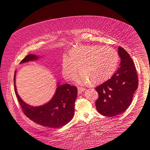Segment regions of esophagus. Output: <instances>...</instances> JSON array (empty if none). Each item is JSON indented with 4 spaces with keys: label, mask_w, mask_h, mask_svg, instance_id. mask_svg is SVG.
<instances>
[{
    "label": "esophagus",
    "mask_w": 150,
    "mask_h": 150,
    "mask_svg": "<svg viewBox=\"0 0 150 150\" xmlns=\"http://www.w3.org/2000/svg\"><path fill=\"white\" fill-rule=\"evenodd\" d=\"M85 88L84 87H78V93H82L83 92H84L85 91Z\"/></svg>",
    "instance_id": "1"
}]
</instances>
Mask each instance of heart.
Segmentation results:
<instances>
[{
	"label": "heart",
	"mask_w": 150,
	"mask_h": 150,
	"mask_svg": "<svg viewBox=\"0 0 150 150\" xmlns=\"http://www.w3.org/2000/svg\"><path fill=\"white\" fill-rule=\"evenodd\" d=\"M119 62L117 52L113 48L99 45H82L73 48L70 55L62 59V74L70 80L79 71L76 81L80 84L91 81L96 84L104 81L116 71Z\"/></svg>",
	"instance_id": "1"
}]
</instances>
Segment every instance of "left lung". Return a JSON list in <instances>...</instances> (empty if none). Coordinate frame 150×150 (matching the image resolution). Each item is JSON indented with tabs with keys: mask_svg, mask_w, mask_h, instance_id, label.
I'll return each instance as SVG.
<instances>
[{
	"mask_svg": "<svg viewBox=\"0 0 150 150\" xmlns=\"http://www.w3.org/2000/svg\"><path fill=\"white\" fill-rule=\"evenodd\" d=\"M117 52L121 59L120 66L110 79L95 88L98 93L96 110L105 116L123 113L132 104L138 87L136 69L130 55L121 46Z\"/></svg>",
	"mask_w": 150,
	"mask_h": 150,
	"instance_id": "left-lung-1",
	"label": "left lung"
}]
</instances>
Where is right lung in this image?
I'll use <instances>...</instances> for the list:
<instances>
[{
  "mask_svg": "<svg viewBox=\"0 0 150 150\" xmlns=\"http://www.w3.org/2000/svg\"><path fill=\"white\" fill-rule=\"evenodd\" d=\"M37 58L35 55L29 54L21 63L34 60ZM15 76L14 75V83ZM14 89L23 112L28 118L38 124L52 128H59L71 121L74 117L75 102L78 91L75 86L58 84L56 92L51 100L39 107H33L26 104L17 94L15 84Z\"/></svg>",
  "mask_w": 150,
  "mask_h": 150,
  "instance_id": "add662e5",
  "label": "right lung"
}]
</instances>
